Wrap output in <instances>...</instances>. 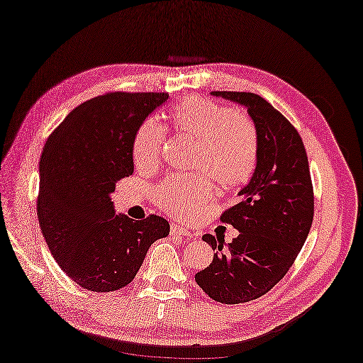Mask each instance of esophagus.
<instances>
[{"label": "esophagus", "mask_w": 363, "mask_h": 363, "mask_svg": "<svg viewBox=\"0 0 363 363\" xmlns=\"http://www.w3.org/2000/svg\"><path fill=\"white\" fill-rule=\"evenodd\" d=\"M170 235L174 237H185V238H193V233H189L186 228H182L180 225H172L170 227Z\"/></svg>", "instance_id": "esophagus-1"}]
</instances>
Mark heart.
<instances>
[{
  "instance_id": "b5f03b06",
  "label": "heart",
  "mask_w": 363,
  "mask_h": 363,
  "mask_svg": "<svg viewBox=\"0 0 363 363\" xmlns=\"http://www.w3.org/2000/svg\"><path fill=\"white\" fill-rule=\"evenodd\" d=\"M177 135L196 141L189 167L203 175H170L155 186V203L174 217H193L209 203L211 182L222 191L247 185L259 159L258 130L248 116L214 100L189 96L170 110ZM165 130L157 120H146L133 143V159L141 169H152L162 157Z\"/></svg>"
}]
</instances>
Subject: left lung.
<instances>
[{
	"label": "left lung",
	"instance_id": "obj_1",
	"mask_svg": "<svg viewBox=\"0 0 363 363\" xmlns=\"http://www.w3.org/2000/svg\"><path fill=\"white\" fill-rule=\"evenodd\" d=\"M211 96L243 105L259 136L255 174L238 191V203L220 216L238 237L225 245L206 233L203 240L216 253L194 276L211 298L233 305L261 297L287 274L313 222V185L302 138L269 102L252 92Z\"/></svg>",
	"mask_w": 363,
	"mask_h": 363
}]
</instances>
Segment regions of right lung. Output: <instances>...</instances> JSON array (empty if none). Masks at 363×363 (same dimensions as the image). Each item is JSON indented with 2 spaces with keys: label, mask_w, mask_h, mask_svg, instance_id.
Masks as SVG:
<instances>
[{
  "label": "right lung",
  "mask_w": 363,
  "mask_h": 363,
  "mask_svg": "<svg viewBox=\"0 0 363 363\" xmlns=\"http://www.w3.org/2000/svg\"><path fill=\"white\" fill-rule=\"evenodd\" d=\"M164 92H110L69 111L40 157L37 216L50 253L82 289L113 292L138 274L150 245L169 235L164 217L115 214L110 194L133 175V143Z\"/></svg>",
  "instance_id": "right-lung-1"
}]
</instances>
